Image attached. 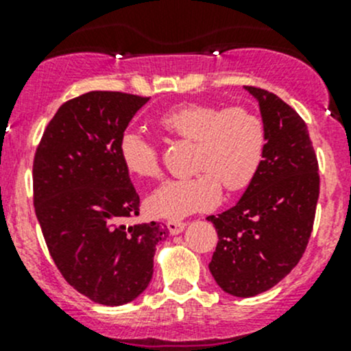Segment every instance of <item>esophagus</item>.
I'll list each match as a JSON object with an SVG mask.
<instances>
[{
	"instance_id": "obj_1",
	"label": "esophagus",
	"mask_w": 351,
	"mask_h": 351,
	"mask_svg": "<svg viewBox=\"0 0 351 351\" xmlns=\"http://www.w3.org/2000/svg\"><path fill=\"white\" fill-rule=\"evenodd\" d=\"M166 226H168V229H169V232H171V234H180V232H182L183 229L186 228V222H183V221H168V222H166Z\"/></svg>"
}]
</instances>
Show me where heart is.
<instances>
[{
	"label": "heart",
	"mask_w": 351,
	"mask_h": 351,
	"mask_svg": "<svg viewBox=\"0 0 351 351\" xmlns=\"http://www.w3.org/2000/svg\"><path fill=\"white\" fill-rule=\"evenodd\" d=\"M159 125L180 139L193 141L190 168L198 171L168 180L151 193L147 210L159 219L176 221L215 207L221 183L229 192L244 190L265 161L267 125L251 110L186 104L162 113ZM119 156L136 178H156L161 173L156 144L134 130L120 136Z\"/></svg>",
	"instance_id": "obj_1"
}]
</instances>
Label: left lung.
<instances>
[{"mask_svg": "<svg viewBox=\"0 0 351 351\" xmlns=\"http://www.w3.org/2000/svg\"><path fill=\"white\" fill-rule=\"evenodd\" d=\"M244 90L260 105L267 153L238 204L207 217L219 236L208 270L224 292L253 297L277 285L302 258L319 198V168L299 113L270 91Z\"/></svg>", "mask_w": 351, "mask_h": 351, "instance_id": "1", "label": "left lung"}]
</instances>
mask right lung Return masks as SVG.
<instances>
[{"instance_id":"right-lung-1","label":"right lung","mask_w":351,"mask_h":351,"mask_svg":"<svg viewBox=\"0 0 351 351\" xmlns=\"http://www.w3.org/2000/svg\"><path fill=\"white\" fill-rule=\"evenodd\" d=\"M149 98L90 91L61 105L34 159V205L56 267L71 287L104 306L137 299L153 278L161 222L125 226L139 195L119 139Z\"/></svg>"}]
</instances>
